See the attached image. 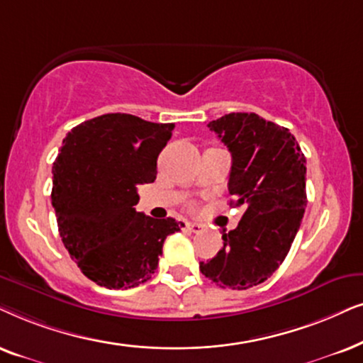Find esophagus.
Wrapping results in <instances>:
<instances>
[{"label": "esophagus", "mask_w": 363, "mask_h": 363, "mask_svg": "<svg viewBox=\"0 0 363 363\" xmlns=\"http://www.w3.org/2000/svg\"><path fill=\"white\" fill-rule=\"evenodd\" d=\"M187 229H189L191 232H194V234H197V232L202 230V225L197 224V222H189V224H187Z\"/></svg>", "instance_id": "obj_1"}]
</instances>
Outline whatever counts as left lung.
<instances>
[{
	"mask_svg": "<svg viewBox=\"0 0 363 363\" xmlns=\"http://www.w3.org/2000/svg\"><path fill=\"white\" fill-rule=\"evenodd\" d=\"M207 128L230 151V204L245 212L199 269L216 286L245 291L267 280L291 250L307 206L306 157L287 128L255 113L225 114Z\"/></svg>",
	"mask_w": 363,
	"mask_h": 363,
	"instance_id": "obj_1",
	"label": "left lung"
}]
</instances>
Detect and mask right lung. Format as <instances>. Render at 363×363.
Returning a JSON list of instances; mask_svg holds the SVG:
<instances>
[{
    "mask_svg": "<svg viewBox=\"0 0 363 363\" xmlns=\"http://www.w3.org/2000/svg\"><path fill=\"white\" fill-rule=\"evenodd\" d=\"M174 124L103 114L72 128L52 162L51 202L62 244L86 277L131 289L157 269L164 240L184 227L138 212V186L154 182Z\"/></svg>",
    "mask_w": 363,
    "mask_h": 363,
    "instance_id": "1",
    "label": "right lung"
}]
</instances>
